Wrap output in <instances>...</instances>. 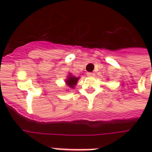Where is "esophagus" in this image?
Listing matches in <instances>:
<instances>
[{
    "instance_id": "1",
    "label": "esophagus",
    "mask_w": 152,
    "mask_h": 152,
    "mask_svg": "<svg viewBox=\"0 0 152 152\" xmlns=\"http://www.w3.org/2000/svg\"><path fill=\"white\" fill-rule=\"evenodd\" d=\"M87 75L89 76H94V72H88L87 73Z\"/></svg>"
}]
</instances>
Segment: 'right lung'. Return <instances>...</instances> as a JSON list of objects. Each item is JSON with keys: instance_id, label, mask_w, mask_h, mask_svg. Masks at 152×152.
<instances>
[{"instance_id": "obj_1", "label": "right lung", "mask_w": 152, "mask_h": 152, "mask_svg": "<svg viewBox=\"0 0 152 152\" xmlns=\"http://www.w3.org/2000/svg\"><path fill=\"white\" fill-rule=\"evenodd\" d=\"M78 80H79V77L73 76L72 74H70L69 76L66 77L65 82H66V85L68 86V87H70V88H72L73 89V88L75 87V86L77 84Z\"/></svg>"}]
</instances>
